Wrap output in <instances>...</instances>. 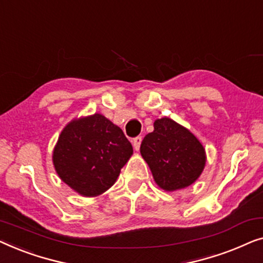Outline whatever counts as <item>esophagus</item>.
<instances>
[{
    "instance_id": "obj_1",
    "label": "esophagus",
    "mask_w": 263,
    "mask_h": 263,
    "mask_svg": "<svg viewBox=\"0 0 263 263\" xmlns=\"http://www.w3.org/2000/svg\"><path fill=\"white\" fill-rule=\"evenodd\" d=\"M141 141H142V138L141 136H136V138L133 139V146H134L135 151H139L140 149V145H141Z\"/></svg>"
}]
</instances>
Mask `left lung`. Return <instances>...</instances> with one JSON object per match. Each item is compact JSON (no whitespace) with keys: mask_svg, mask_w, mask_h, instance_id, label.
<instances>
[{"mask_svg":"<svg viewBox=\"0 0 263 263\" xmlns=\"http://www.w3.org/2000/svg\"><path fill=\"white\" fill-rule=\"evenodd\" d=\"M153 127L143 138L140 153L154 182L165 192L192 185L206 166L203 145L189 129L168 117L156 120Z\"/></svg>","mask_w":263,"mask_h":263,"instance_id":"8db88e82","label":"left lung"}]
</instances>
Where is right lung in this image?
Masks as SVG:
<instances>
[{"label":"right lung","instance_id":"obj_1","mask_svg":"<svg viewBox=\"0 0 263 263\" xmlns=\"http://www.w3.org/2000/svg\"><path fill=\"white\" fill-rule=\"evenodd\" d=\"M133 146L120 127L102 114L74 118L61 132L52 151L62 182L85 197L102 195L115 184Z\"/></svg>","mask_w":263,"mask_h":263}]
</instances>
